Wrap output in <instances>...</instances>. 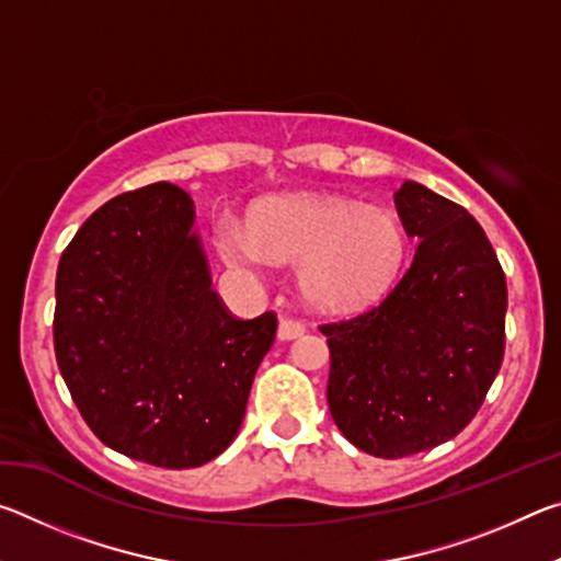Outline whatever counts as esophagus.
<instances>
[{
	"label": "esophagus",
	"instance_id": "1",
	"mask_svg": "<svg viewBox=\"0 0 561 561\" xmlns=\"http://www.w3.org/2000/svg\"><path fill=\"white\" fill-rule=\"evenodd\" d=\"M301 334H304V324H301V321H297V319H282V321H279L277 336H279L282 341H291V339H297V336H301Z\"/></svg>",
	"mask_w": 561,
	"mask_h": 561
}]
</instances>
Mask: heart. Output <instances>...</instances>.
Here are the masks:
<instances>
[{"instance_id":"obj_1","label":"heart","mask_w":561,"mask_h":561,"mask_svg":"<svg viewBox=\"0 0 561 561\" xmlns=\"http://www.w3.org/2000/svg\"><path fill=\"white\" fill-rule=\"evenodd\" d=\"M225 260L242 270L301 264L304 297L346 314L383 299L403 270L408 240L391 210L348 197L299 195L254 207L247 230L220 232Z\"/></svg>"}]
</instances>
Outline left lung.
<instances>
[{"mask_svg":"<svg viewBox=\"0 0 561 561\" xmlns=\"http://www.w3.org/2000/svg\"><path fill=\"white\" fill-rule=\"evenodd\" d=\"M396 207L417 247L411 267L364 314L321 324L329 411L358 450L405 458L468 425L505 356L507 284L478 220L405 180Z\"/></svg>","mask_w":561,"mask_h":561,"instance_id":"obj_1","label":"left lung"}]
</instances>
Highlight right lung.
Returning a JSON list of instances; mask_svg holds the SVG:
<instances>
[{
  "label": "right lung",
  "instance_id": "add662e5",
  "mask_svg": "<svg viewBox=\"0 0 561 561\" xmlns=\"http://www.w3.org/2000/svg\"><path fill=\"white\" fill-rule=\"evenodd\" d=\"M195 207L153 183L101 205L56 272L54 351L96 438L133 460L197 468L240 431L277 314L232 317L213 289Z\"/></svg>",
  "mask_w": 561,
  "mask_h": 561
}]
</instances>
